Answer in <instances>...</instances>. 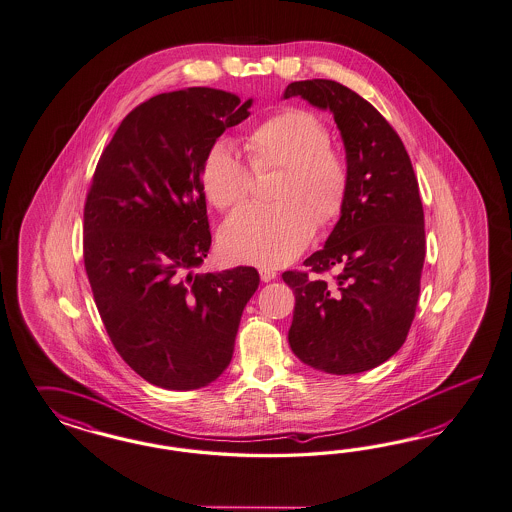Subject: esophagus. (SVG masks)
<instances>
[{
    "label": "esophagus",
    "mask_w": 512,
    "mask_h": 512,
    "mask_svg": "<svg viewBox=\"0 0 512 512\" xmlns=\"http://www.w3.org/2000/svg\"><path fill=\"white\" fill-rule=\"evenodd\" d=\"M259 274H261V279H263L264 283H268V281H272V279H276V276H278V274H276L274 270H270V268H263Z\"/></svg>",
    "instance_id": "obj_1"
}]
</instances>
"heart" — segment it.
Returning a JSON list of instances; mask_svg holds the SVG:
<instances>
[{"instance_id": "heart-1", "label": "heart", "mask_w": 512, "mask_h": 512, "mask_svg": "<svg viewBox=\"0 0 512 512\" xmlns=\"http://www.w3.org/2000/svg\"><path fill=\"white\" fill-rule=\"evenodd\" d=\"M330 144L325 122L304 109L281 110L251 131L255 171L283 169L274 193L278 204H248L225 221L219 244L227 259L259 268L291 263L317 225L326 227L343 214L351 174ZM201 184L214 206L231 208L248 199L253 170L229 140H216L202 157Z\"/></svg>"}]
</instances>
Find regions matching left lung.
Wrapping results in <instances>:
<instances>
[{"label":"left lung","mask_w":512,"mask_h":512,"mask_svg":"<svg viewBox=\"0 0 512 512\" xmlns=\"http://www.w3.org/2000/svg\"><path fill=\"white\" fill-rule=\"evenodd\" d=\"M330 110L340 129L351 189L325 248L304 264L313 274L340 268L336 283L289 270L295 293L289 345L315 370H372L407 338L426 255L419 182L402 139L379 110L340 82H291L283 99Z\"/></svg>","instance_id":"obj_1"}]
</instances>
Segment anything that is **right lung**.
Listing matches in <instances>:
<instances>
[{
    "label": "right lung",
    "instance_id": "add662e5",
    "mask_svg": "<svg viewBox=\"0 0 512 512\" xmlns=\"http://www.w3.org/2000/svg\"><path fill=\"white\" fill-rule=\"evenodd\" d=\"M253 99L214 88L159 93L101 154L84 206V266L120 357L155 387H206L227 370L251 266L193 274L212 244L201 165Z\"/></svg>",
    "mask_w": 512,
    "mask_h": 512
}]
</instances>
